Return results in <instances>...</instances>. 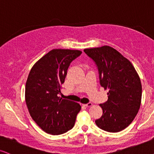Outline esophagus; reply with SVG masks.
Wrapping results in <instances>:
<instances>
[{
  "label": "esophagus",
  "instance_id": "34e87169",
  "mask_svg": "<svg viewBox=\"0 0 154 154\" xmlns=\"http://www.w3.org/2000/svg\"><path fill=\"white\" fill-rule=\"evenodd\" d=\"M83 106H86V107H91V106H92L93 103H86V104H83Z\"/></svg>",
  "mask_w": 154,
  "mask_h": 154
}]
</instances>
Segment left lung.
<instances>
[{"label":"left lung","instance_id":"obj_1","mask_svg":"<svg viewBox=\"0 0 154 154\" xmlns=\"http://www.w3.org/2000/svg\"><path fill=\"white\" fill-rule=\"evenodd\" d=\"M84 52L97 66L100 86L109 89L108 100L100 104L103 114L96 124L106 131H121L131 123L140 109V78L131 63L112 47L87 48Z\"/></svg>","mask_w":154,"mask_h":154}]
</instances>
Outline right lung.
I'll return each instance as SVG.
<instances>
[{"label":"right lung","instance_id":"obj_1","mask_svg":"<svg viewBox=\"0 0 154 154\" xmlns=\"http://www.w3.org/2000/svg\"><path fill=\"white\" fill-rule=\"evenodd\" d=\"M79 50L54 49L34 64L26 84L25 98L33 120L45 133L60 135L71 130L81 106L58 96L71 63Z\"/></svg>","mask_w":154,"mask_h":154}]
</instances>
